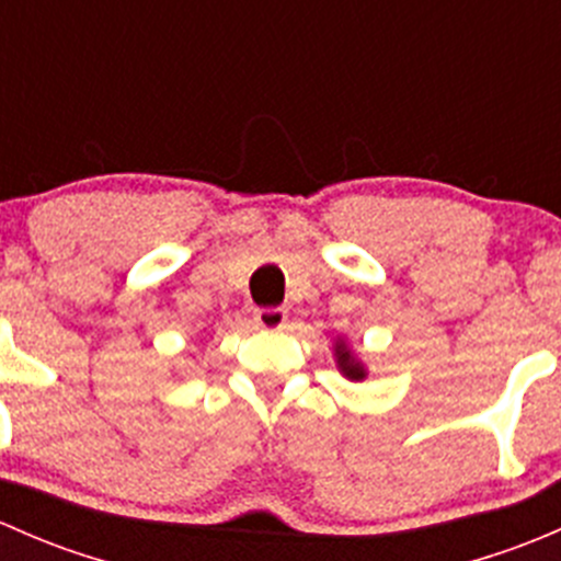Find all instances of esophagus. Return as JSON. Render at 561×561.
Returning a JSON list of instances; mask_svg holds the SVG:
<instances>
[{"label": "esophagus", "mask_w": 561, "mask_h": 561, "mask_svg": "<svg viewBox=\"0 0 561 561\" xmlns=\"http://www.w3.org/2000/svg\"><path fill=\"white\" fill-rule=\"evenodd\" d=\"M254 322H257V328H265V331H279L287 322V309H257V312H254Z\"/></svg>", "instance_id": "esophagus-1"}]
</instances>
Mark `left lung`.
Here are the masks:
<instances>
[{"instance_id": "8db88e82", "label": "left lung", "mask_w": 561, "mask_h": 561, "mask_svg": "<svg viewBox=\"0 0 561 561\" xmlns=\"http://www.w3.org/2000/svg\"><path fill=\"white\" fill-rule=\"evenodd\" d=\"M333 355H336L339 371H342V375L347 377V380H353V382L366 380L364 360H360L358 355H355L353 350L347 347V342H344V339H336V347H333Z\"/></svg>"}]
</instances>
